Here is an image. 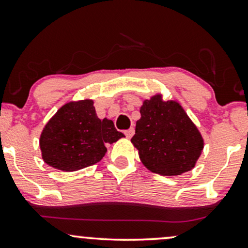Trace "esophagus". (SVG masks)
I'll use <instances>...</instances> for the list:
<instances>
[{"instance_id":"1","label":"esophagus","mask_w":248,"mask_h":248,"mask_svg":"<svg viewBox=\"0 0 248 248\" xmlns=\"http://www.w3.org/2000/svg\"><path fill=\"white\" fill-rule=\"evenodd\" d=\"M134 131H135V130H134V128H129V129L124 130V135H126L127 139H131V137H133Z\"/></svg>"}]
</instances>
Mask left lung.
<instances>
[{
  "instance_id": "8db88e82",
  "label": "left lung",
  "mask_w": 248,
  "mask_h": 248,
  "mask_svg": "<svg viewBox=\"0 0 248 248\" xmlns=\"http://www.w3.org/2000/svg\"><path fill=\"white\" fill-rule=\"evenodd\" d=\"M131 142L143 165L164 176L191 170L203 149L202 135L182 106L160 95L144 102Z\"/></svg>"
}]
</instances>
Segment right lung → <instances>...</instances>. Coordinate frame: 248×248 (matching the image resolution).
Listing matches in <instances>:
<instances>
[{
  "instance_id": "right-lung-1",
  "label": "right lung",
  "mask_w": 248,
  "mask_h": 248,
  "mask_svg": "<svg viewBox=\"0 0 248 248\" xmlns=\"http://www.w3.org/2000/svg\"><path fill=\"white\" fill-rule=\"evenodd\" d=\"M93 102L86 99L62 106L40 137L42 158L51 167L74 171L95 165L105 155V145L124 135L112 120L97 118Z\"/></svg>"
}]
</instances>
